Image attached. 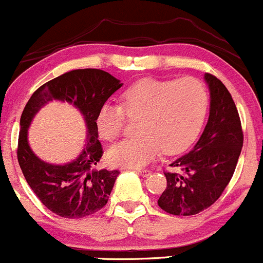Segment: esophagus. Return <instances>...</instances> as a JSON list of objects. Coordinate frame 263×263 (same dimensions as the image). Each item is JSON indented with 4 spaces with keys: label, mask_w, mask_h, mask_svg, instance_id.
<instances>
[{
    "label": "esophagus",
    "mask_w": 263,
    "mask_h": 263,
    "mask_svg": "<svg viewBox=\"0 0 263 263\" xmlns=\"http://www.w3.org/2000/svg\"><path fill=\"white\" fill-rule=\"evenodd\" d=\"M137 173L140 174L142 177H148V176H151L152 172L148 171V169H138Z\"/></svg>",
    "instance_id": "esophagus-1"
}]
</instances>
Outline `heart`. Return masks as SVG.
I'll use <instances>...</instances> for the list:
<instances>
[{
  "mask_svg": "<svg viewBox=\"0 0 263 263\" xmlns=\"http://www.w3.org/2000/svg\"><path fill=\"white\" fill-rule=\"evenodd\" d=\"M208 95L194 78L179 80L143 79L121 95L120 106L105 104L97 115L99 135L106 142L121 134L128 118L140 117L137 138L114 144L110 163L124 168H143L159 154L178 153L191 145L204 121Z\"/></svg>",
  "mask_w": 263,
  "mask_h": 263,
  "instance_id": "obj_1",
  "label": "heart"
}]
</instances>
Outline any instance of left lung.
Returning <instances> with one entry per match:
<instances>
[{
  "label": "left lung",
  "mask_w": 263,
  "mask_h": 263,
  "mask_svg": "<svg viewBox=\"0 0 263 263\" xmlns=\"http://www.w3.org/2000/svg\"><path fill=\"white\" fill-rule=\"evenodd\" d=\"M210 89V117L198 142L171 163L178 172H165L166 188L158 205L174 216H193L211 207L230 183L242 145L238 111L219 79L204 74Z\"/></svg>",
  "instance_id": "1"
}]
</instances>
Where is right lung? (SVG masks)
<instances>
[{"mask_svg": "<svg viewBox=\"0 0 263 263\" xmlns=\"http://www.w3.org/2000/svg\"><path fill=\"white\" fill-rule=\"evenodd\" d=\"M123 83L99 69H79L58 76L39 87L27 101L21 119L17 159L25 179L42 204L64 218H83L108 203L118 171L95 169L103 155L98 139L97 115ZM52 100L71 103L86 121L83 151L71 162L52 165L32 152L28 128L34 115Z\"/></svg>", "mask_w": 263, "mask_h": 263, "instance_id": "right-lung-1", "label": "right lung"}]
</instances>
